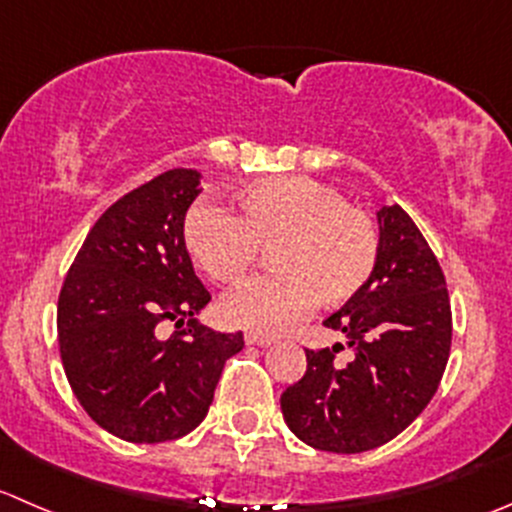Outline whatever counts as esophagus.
Returning <instances> with one entry per match:
<instances>
[{"instance_id": "34e87169", "label": "esophagus", "mask_w": 512, "mask_h": 512, "mask_svg": "<svg viewBox=\"0 0 512 512\" xmlns=\"http://www.w3.org/2000/svg\"><path fill=\"white\" fill-rule=\"evenodd\" d=\"M245 342H247V345H255V347H270L272 342H275V337L262 335V332H247Z\"/></svg>"}]
</instances>
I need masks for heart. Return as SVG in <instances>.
Returning <instances> with one entry per match:
<instances>
[{"label": "heart", "instance_id": "1", "mask_svg": "<svg viewBox=\"0 0 512 512\" xmlns=\"http://www.w3.org/2000/svg\"><path fill=\"white\" fill-rule=\"evenodd\" d=\"M232 217L215 205H195L182 240L195 265L220 285H237L270 250L275 275L250 282L222 300L230 325L282 332L307 315L312 302L340 307L370 282L377 232L345 195L310 177H272L237 190Z\"/></svg>", "mask_w": 512, "mask_h": 512}]
</instances>
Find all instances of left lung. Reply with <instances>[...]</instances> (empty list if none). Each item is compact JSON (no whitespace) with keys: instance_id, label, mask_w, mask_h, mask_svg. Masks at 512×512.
I'll return each mask as SVG.
<instances>
[{"instance_id":"8db88e82","label":"left lung","mask_w":512,"mask_h":512,"mask_svg":"<svg viewBox=\"0 0 512 512\" xmlns=\"http://www.w3.org/2000/svg\"><path fill=\"white\" fill-rule=\"evenodd\" d=\"M370 282L322 325L342 332L352 360L305 350L307 372L282 393L287 428L310 448L365 453L403 433L433 400L453 340L443 270L408 212L377 210Z\"/></svg>"}]
</instances>
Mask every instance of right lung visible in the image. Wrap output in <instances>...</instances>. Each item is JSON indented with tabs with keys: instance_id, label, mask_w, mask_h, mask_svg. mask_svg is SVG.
Returning <instances> with one entry per match:
<instances>
[{
	"instance_id": "obj_1",
	"label": "right lung",
	"mask_w": 512,
	"mask_h": 512,
	"mask_svg": "<svg viewBox=\"0 0 512 512\" xmlns=\"http://www.w3.org/2000/svg\"><path fill=\"white\" fill-rule=\"evenodd\" d=\"M200 172L170 170L114 202L74 257L57 305L59 355L89 418L127 443H165L205 420L242 332L200 322L210 292L182 240ZM185 331L162 338L161 322Z\"/></svg>"
}]
</instances>
